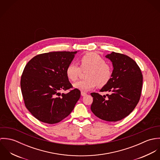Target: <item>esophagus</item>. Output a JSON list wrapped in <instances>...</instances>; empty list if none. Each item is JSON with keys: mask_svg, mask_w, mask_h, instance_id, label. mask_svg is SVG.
Segmentation results:
<instances>
[{"mask_svg": "<svg viewBox=\"0 0 160 160\" xmlns=\"http://www.w3.org/2000/svg\"><path fill=\"white\" fill-rule=\"evenodd\" d=\"M87 95V93H86V92H81V95L82 96H85V95Z\"/></svg>", "mask_w": 160, "mask_h": 160, "instance_id": "obj_1", "label": "esophagus"}]
</instances>
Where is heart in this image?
<instances>
[{
    "label": "heart",
    "instance_id": "heart-1",
    "mask_svg": "<svg viewBox=\"0 0 160 160\" xmlns=\"http://www.w3.org/2000/svg\"><path fill=\"white\" fill-rule=\"evenodd\" d=\"M79 62L80 68L72 63L66 69L67 76L72 81H76L79 78L81 70H89L86 74L88 79L74 83V88L81 91H88L97 85L103 87L110 81L113 74L112 68L100 55L89 53L82 57Z\"/></svg>",
    "mask_w": 160,
    "mask_h": 160
}]
</instances>
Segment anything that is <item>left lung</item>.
Listing matches in <instances>:
<instances>
[{
    "label": "left lung",
    "mask_w": 160,
    "mask_h": 160,
    "mask_svg": "<svg viewBox=\"0 0 160 160\" xmlns=\"http://www.w3.org/2000/svg\"><path fill=\"white\" fill-rule=\"evenodd\" d=\"M112 62L113 70L109 82L100 92H93L91 109L97 117L107 121H118L130 114L140 100L143 76L136 62L129 57L113 52L106 55Z\"/></svg>",
    "instance_id": "1"
}]
</instances>
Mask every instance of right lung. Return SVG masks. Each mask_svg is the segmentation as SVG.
<instances>
[{
	"label": "right lung",
	"mask_w": 160,
	"mask_h": 160,
	"mask_svg": "<svg viewBox=\"0 0 160 160\" xmlns=\"http://www.w3.org/2000/svg\"><path fill=\"white\" fill-rule=\"evenodd\" d=\"M76 52H52L38 55L25 66L21 78L24 105L39 121L55 124L67 117L81 97L66 74Z\"/></svg>",
	"instance_id": "add662e5"
}]
</instances>
